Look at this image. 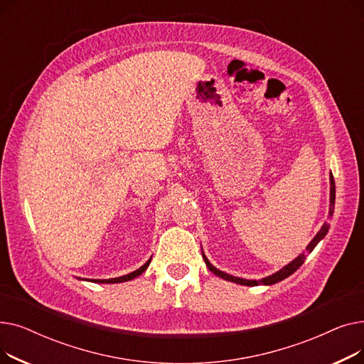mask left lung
Listing matches in <instances>:
<instances>
[{
    "label": "left lung",
    "mask_w": 364,
    "mask_h": 364,
    "mask_svg": "<svg viewBox=\"0 0 364 364\" xmlns=\"http://www.w3.org/2000/svg\"><path fill=\"white\" fill-rule=\"evenodd\" d=\"M333 209H335V180H333V176L331 174V205H329V217H332ZM328 230H329V224L324 223L323 227L320 228V232H318V233L314 236V239L309 243V246H307V251H309V252H311V251L314 250V247H316V245H317L324 236H326ZM202 257H203V259H205V264H206V267L209 269V272H213L215 276H218V277H221V279H224V280L235 282V283L245 284V286H258V284H267V286H269V284H274V283H277V282H282L283 279L289 277L292 273H295V272L299 269V267L304 264V261H305V254H301V255L296 257L292 262H289L288 265H284L282 270H279L277 273H274V274H272V276H269V277H264V279H261V280H246V279H242V277L230 276V274H227V273H224V272L215 269V267L208 261V258L205 257L203 252H202Z\"/></svg>",
    "instance_id": "obj_1"
}]
</instances>
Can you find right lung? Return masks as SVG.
Listing matches in <instances>:
<instances>
[{
	"label": "right lung",
	"mask_w": 364,
	"mask_h": 364,
	"mask_svg": "<svg viewBox=\"0 0 364 364\" xmlns=\"http://www.w3.org/2000/svg\"><path fill=\"white\" fill-rule=\"evenodd\" d=\"M150 259H151V258H150ZM150 259H149L144 265H141L140 269H137L136 272H132V273H129V274H125V276H121V277H114V279H94V280H91V282H94V283H122V282L132 280V279L139 277L141 273L146 272V269H147L149 264H150Z\"/></svg>",
	"instance_id": "obj_1"
}]
</instances>
